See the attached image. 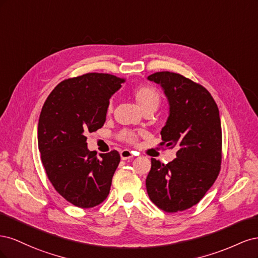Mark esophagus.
Returning <instances> with one entry per match:
<instances>
[{"label": "esophagus", "instance_id": "1", "mask_svg": "<svg viewBox=\"0 0 258 258\" xmlns=\"http://www.w3.org/2000/svg\"><path fill=\"white\" fill-rule=\"evenodd\" d=\"M132 157H134V153H132L131 151L129 150H123L120 152V158L122 160H129L131 159Z\"/></svg>", "mask_w": 258, "mask_h": 258}]
</instances>
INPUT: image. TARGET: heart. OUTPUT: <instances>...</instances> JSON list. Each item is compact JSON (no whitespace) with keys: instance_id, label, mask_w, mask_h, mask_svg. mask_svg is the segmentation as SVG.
Wrapping results in <instances>:
<instances>
[{"instance_id":"heart-1","label":"heart","mask_w":258,"mask_h":258,"mask_svg":"<svg viewBox=\"0 0 258 258\" xmlns=\"http://www.w3.org/2000/svg\"><path fill=\"white\" fill-rule=\"evenodd\" d=\"M137 104L141 108L142 112L146 110H156L159 104V95L154 88L150 86H140L132 91ZM108 111H111V105L108 106ZM121 139L129 143H135L137 141V135L131 131H123L121 134Z\"/></svg>"}]
</instances>
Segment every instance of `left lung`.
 I'll list each match as a JSON object with an SVG mask.
<instances>
[{"mask_svg": "<svg viewBox=\"0 0 258 258\" xmlns=\"http://www.w3.org/2000/svg\"><path fill=\"white\" fill-rule=\"evenodd\" d=\"M147 80L160 85L169 104L161 144L177 150L176 158L167 165L152 158L147 194L166 212L184 211L204 198L220 172V112L205 87L182 75L156 72Z\"/></svg>", "mask_w": 258, "mask_h": 258, "instance_id": "obj_1", "label": "left lung"}]
</instances>
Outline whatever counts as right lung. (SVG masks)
<instances>
[{
    "label": "right lung",
    "instance_id": "right-lung-1",
    "mask_svg": "<svg viewBox=\"0 0 258 258\" xmlns=\"http://www.w3.org/2000/svg\"><path fill=\"white\" fill-rule=\"evenodd\" d=\"M124 79L88 73L61 82L45 101L38 119V151L46 173L62 197L92 208L108 196L119 165L118 152H90L86 134L102 128L110 99Z\"/></svg>",
    "mask_w": 258,
    "mask_h": 258
}]
</instances>
